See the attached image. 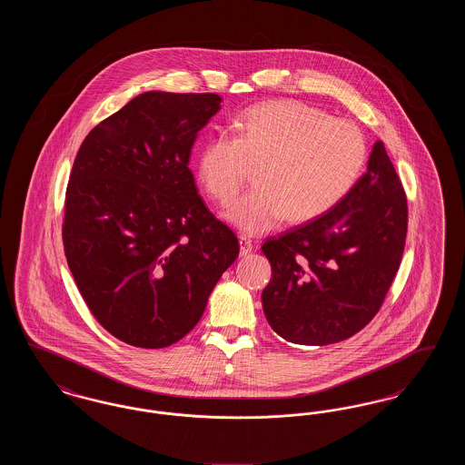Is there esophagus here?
<instances>
[{
	"label": "esophagus",
	"mask_w": 465,
	"mask_h": 465,
	"mask_svg": "<svg viewBox=\"0 0 465 465\" xmlns=\"http://www.w3.org/2000/svg\"><path fill=\"white\" fill-rule=\"evenodd\" d=\"M254 249V241L249 235H241V254L245 256Z\"/></svg>",
	"instance_id": "obj_1"
}]
</instances>
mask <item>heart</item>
<instances>
[{"label":"heart","mask_w":465,"mask_h":465,"mask_svg":"<svg viewBox=\"0 0 465 465\" xmlns=\"http://www.w3.org/2000/svg\"><path fill=\"white\" fill-rule=\"evenodd\" d=\"M232 129L203 144L199 176L213 199L228 203L256 167L258 184L226 211L249 233L288 216L307 222L330 211L354 188L368 160L366 137L355 124L294 99L251 106Z\"/></svg>","instance_id":"heart-1"}]
</instances>
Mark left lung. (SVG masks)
<instances>
[{"mask_svg":"<svg viewBox=\"0 0 465 465\" xmlns=\"http://www.w3.org/2000/svg\"><path fill=\"white\" fill-rule=\"evenodd\" d=\"M408 202L376 141L368 171L328 213L262 245L272 279L262 292L272 330L298 345H331L361 331L398 273Z\"/></svg>","mask_w":465,"mask_h":465,"instance_id":"1","label":"left lung"}]
</instances>
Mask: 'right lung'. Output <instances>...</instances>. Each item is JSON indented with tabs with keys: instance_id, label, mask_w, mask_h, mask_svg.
I'll return each instance as SVG.
<instances>
[{
	"instance_id": "1",
	"label": "right lung",
	"mask_w": 465,
	"mask_h": 465,
	"mask_svg": "<svg viewBox=\"0 0 465 465\" xmlns=\"http://www.w3.org/2000/svg\"><path fill=\"white\" fill-rule=\"evenodd\" d=\"M218 94L144 92L95 125L67 183V265L97 322L163 349L199 322L239 241L197 193L188 167Z\"/></svg>"
}]
</instances>
